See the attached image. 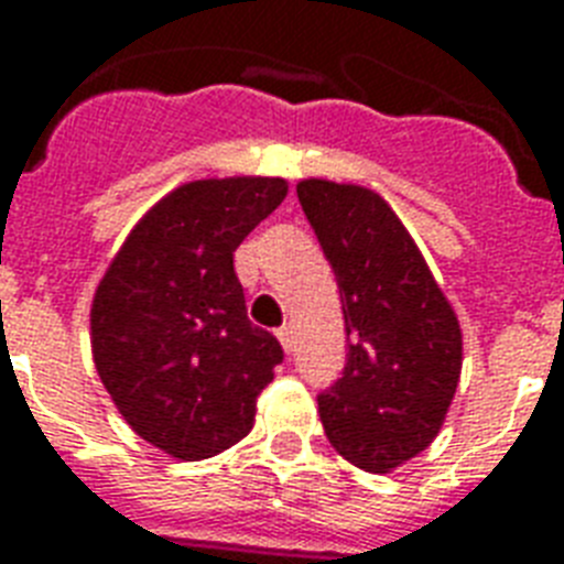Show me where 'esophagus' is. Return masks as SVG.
I'll return each instance as SVG.
<instances>
[{
    "instance_id": "34e87169",
    "label": "esophagus",
    "mask_w": 564,
    "mask_h": 564,
    "mask_svg": "<svg viewBox=\"0 0 564 564\" xmlns=\"http://www.w3.org/2000/svg\"><path fill=\"white\" fill-rule=\"evenodd\" d=\"M278 339H281L283 351H292V343H295V336H292V327L283 325L281 330H278Z\"/></svg>"
}]
</instances>
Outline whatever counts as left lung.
Here are the masks:
<instances>
[{"label":"left lung","instance_id":"1","mask_svg":"<svg viewBox=\"0 0 564 564\" xmlns=\"http://www.w3.org/2000/svg\"><path fill=\"white\" fill-rule=\"evenodd\" d=\"M299 202L336 274L348 362L318 394L327 442L389 474L438 436L463 371V327L398 213L375 189L299 181Z\"/></svg>","mask_w":564,"mask_h":564}]
</instances>
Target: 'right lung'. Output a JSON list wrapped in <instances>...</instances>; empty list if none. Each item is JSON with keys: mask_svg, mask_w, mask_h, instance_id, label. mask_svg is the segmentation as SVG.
Wrapping results in <instances>:
<instances>
[{"mask_svg": "<svg viewBox=\"0 0 564 564\" xmlns=\"http://www.w3.org/2000/svg\"><path fill=\"white\" fill-rule=\"evenodd\" d=\"M286 189L260 175L181 184L145 210L96 286L101 383L128 427L181 463L246 438L283 360L281 343L248 322L234 251Z\"/></svg>", "mask_w": 564, "mask_h": 564, "instance_id": "obj_1", "label": "right lung"}]
</instances>
